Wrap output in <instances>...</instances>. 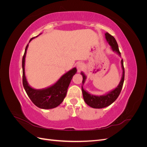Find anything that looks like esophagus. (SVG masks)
<instances>
[{
  "label": "esophagus",
  "mask_w": 147,
  "mask_h": 147,
  "mask_svg": "<svg viewBox=\"0 0 147 147\" xmlns=\"http://www.w3.org/2000/svg\"><path fill=\"white\" fill-rule=\"evenodd\" d=\"M77 70H78V72H81V71L83 70V69H84V65H83V64L82 63H78L77 64Z\"/></svg>",
  "instance_id": "esophagus-1"
}]
</instances>
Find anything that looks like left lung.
Instances as JSON below:
<instances>
[{"instance_id": "left-lung-1", "label": "left lung", "mask_w": 147, "mask_h": 147, "mask_svg": "<svg viewBox=\"0 0 147 147\" xmlns=\"http://www.w3.org/2000/svg\"><path fill=\"white\" fill-rule=\"evenodd\" d=\"M105 35L106 40L109 44V45L111 47L112 50L113 52L117 53L119 56H121V53H120L119 51L118 43L115 38L112 36V35L109 34L108 32H106L105 34ZM121 64L123 70L121 78L118 84V85L116 88H115L114 90L109 91V92L106 93V94L104 95L96 96L89 93L87 91L84 90L83 86H82L83 99L87 105L94 109H102L111 105L118 98V97L119 96L120 92H121V91L122 90V87L123 85L124 80V69L123 59H121ZM80 74L83 76L82 83L83 84H84L86 79V76L85 74L82 72H81Z\"/></svg>"}]
</instances>
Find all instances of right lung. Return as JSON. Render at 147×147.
I'll return each instance as SVG.
<instances>
[{"label":"right lung","instance_id":"add662e5","mask_svg":"<svg viewBox=\"0 0 147 147\" xmlns=\"http://www.w3.org/2000/svg\"><path fill=\"white\" fill-rule=\"evenodd\" d=\"M38 35L31 38L29 42ZM28 46L29 43L26 47L23 61H22L23 84L24 90L31 101L38 108L42 109L55 108L59 105L64 100L70 83L74 75L77 73V69L74 67L68 71L51 86L39 90L34 89L29 84L25 75V58Z\"/></svg>","mask_w":147,"mask_h":147}]
</instances>
